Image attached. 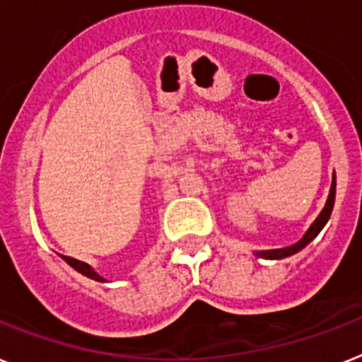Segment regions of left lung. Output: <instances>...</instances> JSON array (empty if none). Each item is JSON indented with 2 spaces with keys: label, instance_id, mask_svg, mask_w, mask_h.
<instances>
[{
  "label": "left lung",
  "instance_id": "obj_1",
  "mask_svg": "<svg viewBox=\"0 0 362 362\" xmlns=\"http://www.w3.org/2000/svg\"><path fill=\"white\" fill-rule=\"evenodd\" d=\"M333 204H335V176H333V182H331V191H329V197H327V202L324 206V209L320 211L317 218H315V223L311 224V228L308 230V233L300 239L296 245H291L287 248H278V250H261L257 252V256L259 257H265V259H281V257H287V256H293L296 252L302 250L303 247H308L309 243L313 239L317 238L318 232H320L322 228L326 226L327 218H329L331 211H333Z\"/></svg>",
  "mask_w": 362,
  "mask_h": 362
}]
</instances>
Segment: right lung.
<instances>
[{"mask_svg": "<svg viewBox=\"0 0 362 362\" xmlns=\"http://www.w3.org/2000/svg\"><path fill=\"white\" fill-rule=\"evenodd\" d=\"M64 259L68 261L69 265L73 267V269L75 270H78V272H81V274H84V276H88V278H92V279H97V281H105V279L101 278V276L99 274H95V272H93L92 269H90V265H86V263H83V261H78V259H73V257H64Z\"/></svg>", "mask_w": 362, "mask_h": 362, "instance_id": "1", "label": "right lung"}]
</instances>
